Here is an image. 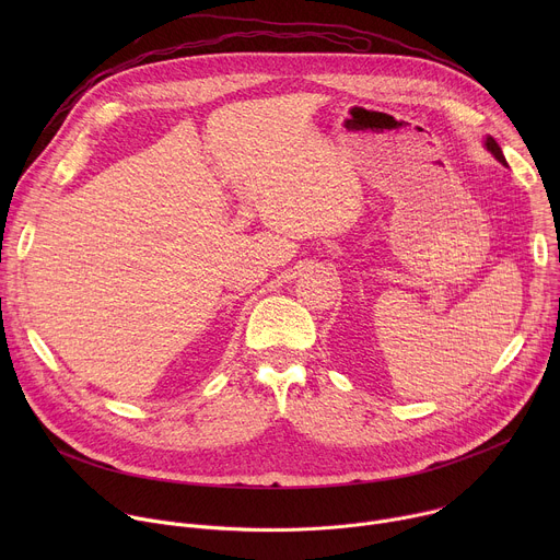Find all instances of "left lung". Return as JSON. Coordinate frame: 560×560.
Wrapping results in <instances>:
<instances>
[{"mask_svg": "<svg viewBox=\"0 0 560 560\" xmlns=\"http://www.w3.org/2000/svg\"><path fill=\"white\" fill-rule=\"evenodd\" d=\"M483 145H486V148H488V150L499 159V162H501L503 166H508L505 156H503V150H501V145L497 143V139H494V137H490V135H488V137H486V141H483Z\"/></svg>", "mask_w": 560, "mask_h": 560, "instance_id": "8db88e82", "label": "left lung"}]
</instances>
